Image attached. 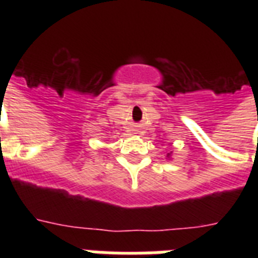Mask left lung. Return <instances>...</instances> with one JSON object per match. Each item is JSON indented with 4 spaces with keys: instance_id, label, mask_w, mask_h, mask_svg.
Listing matches in <instances>:
<instances>
[{
    "instance_id": "1",
    "label": "left lung",
    "mask_w": 258,
    "mask_h": 258,
    "mask_svg": "<svg viewBox=\"0 0 258 258\" xmlns=\"http://www.w3.org/2000/svg\"><path fill=\"white\" fill-rule=\"evenodd\" d=\"M167 159H171V153L167 154Z\"/></svg>"
}]
</instances>
